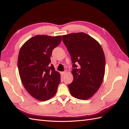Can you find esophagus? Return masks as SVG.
<instances>
[{"mask_svg":"<svg viewBox=\"0 0 129 129\" xmlns=\"http://www.w3.org/2000/svg\"><path fill=\"white\" fill-rule=\"evenodd\" d=\"M65 73H65V72H61V75H64L65 74Z\"/></svg>","mask_w":129,"mask_h":129,"instance_id":"34e87169","label":"esophagus"}]
</instances>
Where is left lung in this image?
Instances as JSON below:
<instances>
[{
	"mask_svg": "<svg viewBox=\"0 0 129 129\" xmlns=\"http://www.w3.org/2000/svg\"><path fill=\"white\" fill-rule=\"evenodd\" d=\"M62 41L73 63L74 79L68 85L70 94L78 99H88L103 81L105 70L104 51L98 41L84 33L62 35Z\"/></svg>",
	"mask_w": 129,
	"mask_h": 129,
	"instance_id": "1",
	"label": "left lung"
}]
</instances>
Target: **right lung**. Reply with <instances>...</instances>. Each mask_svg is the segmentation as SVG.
<instances>
[{
	"label": "right lung",
	"mask_w": 129,
	"mask_h": 129,
	"mask_svg": "<svg viewBox=\"0 0 129 129\" xmlns=\"http://www.w3.org/2000/svg\"><path fill=\"white\" fill-rule=\"evenodd\" d=\"M61 40V35H35L27 40L19 51L18 67L21 83L38 100L53 98L60 83V74L50 64V56Z\"/></svg>",
	"instance_id": "1"
}]
</instances>
